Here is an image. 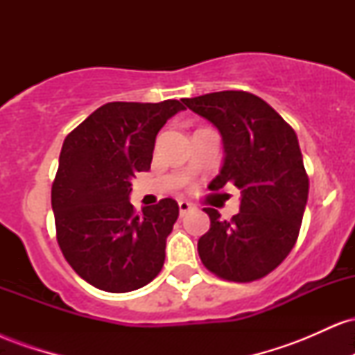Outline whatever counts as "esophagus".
<instances>
[{
  "instance_id": "1",
  "label": "esophagus",
  "mask_w": 355,
  "mask_h": 355,
  "mask_svg": "<svg viewBox=\"0 0 355 355\" xmlns=\"http://www.w3.org/2000/svg\"><path fill=\"white\" fill-rule=\"evenodd\" d=\"M178 209H180V215H185L187 211L193 209V203H190L189 200H178Z\"/></svg>"
}]
</instances>
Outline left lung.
<instances>
[{"instance_id":"1","label":"left lung","mask_w":355,"mask_h":355,"mask_svg":"<svg viewBox=\"0 0 355 355\" xmlns=\"http://www.w3.org/2000/svg\"><path fill=\"white\" fill-rule=\"evenodd\" d=\"M182 101L222 135L223 164L209 189L229 182L240 189V211L232 220L203 209L210 230L198 239V255L225 280L262 279L291 254L307 205L309 177L295 132L267 101L247 92Z\"/></svg>"}]
</instances>
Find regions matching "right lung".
I'll return each mask as SVG.
<instances>
[{"label": "right lung", "instance_id": "1", "mask_svg": "<svg viewBox=\"0 0 355 355\" xmlns=\"http://www.w3.org/2000/svg\"><path fill=\"white\" fill-rule=\"evenodd\" d=\"M185 107L112 101L64 138L51 187L56 239L67 262L93 287L123 294L152 282L165 262L178 203H130L132 178L148 172L155 138Z\"/></svg>", "mask_w": 355, "mask_h": 355}]
</instances>
